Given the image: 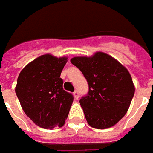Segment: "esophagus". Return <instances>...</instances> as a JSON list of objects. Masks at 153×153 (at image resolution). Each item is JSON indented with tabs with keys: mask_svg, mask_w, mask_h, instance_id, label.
I'll return each instance as SVG.
<instances>
[{
	"mask_svg": "<svg viewBox=\"0 0 153 153\" xmlns=\"http://www.w3.org/2000/svg\"><path fill=\"white\" fill-rule=\"evenodd\" d=\"M74 99H76V100L79 99V92H78V91H75L74 92Z\"/></svg>",
	"mask_w": 153,
	"mask_h": 153,
	"instance_id": "esophagus-1",
	"label": "esophagus"
}]
</instances>
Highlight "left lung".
Masks as SVG:
<instances>
[{
    "label": "left lung",
    "mask_w": 153,
    "mask_h": 153,
    "mask_svg": "<svg viewBox=\"0 0 153 153\" xmlns=\"http://www.w3.org/2000/svg\"><path fill=\"white\" fill-rule=\"evenodd\" d=\"M70 62L89 85L88 95L79 101L87 123L98 129L115 125L126 114L134 97V85L128 69L102 51L91 56H74Z\"/></svg>",
    "instance_id": "8db88e82"
}]
</instances>
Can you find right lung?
I'll return each instance as SVG.
<instances>
[{"instance_id": "right-lung-1", "label": "right lung", "mask_w": 153, "mask_h": 153, "mask_svg": "<svg viewBox=\"0 0 153 153\" xmlns=\"http://www.w3.org/2000/svg\"><path fill=\"white\" fill-rule=\"evenodd\" d=\"M67 62V56L41 55L19 74L15 92L25 114L39 127L51 129L65 124L74 100L60 78Z\"/></svg>"}]
</instances>
